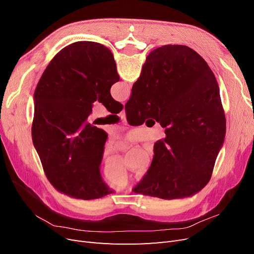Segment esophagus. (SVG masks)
<instances>
[{
  "mask_svg": "<svg viewBox=\"0 0 254 254\" xmlns=\"http://www.w3.org/2000/svg\"><path fill=\"white\" fill-rule=\"evenodd\" d=\"M120 117H121L123 120H126V111H125V109H123V110L120 112Z\"/></svg>",
  "mask_w": 254,
  "mask_h": 254,
  "instance_id": "1",
  "label": "esophagus"
}]
</instances>
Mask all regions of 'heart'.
Returning a JSON list of instances; mask_svg holds the SVG:
<instances>
[{"instance_id":"1","label":"heart","mask_w":254,"mask_h":254,"mask_svg":"<svg viewBox=\"0 0 254 254\" xmlns=\"http://www.w3.org/2000/svg\"><path fill=\"white\" fill-rule=\"evenodd\" d=\"M104 177L107 183L114 189H124L129 182L128 174L123 165L113 168H105Z\"/></svg>"}]
</instances>
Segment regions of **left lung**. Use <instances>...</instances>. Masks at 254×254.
Segmentation results:
<instances>
[{"label":"left lung","mask_w":254,"mask_h":254,"mask_svg":"<svg viewBox=\"0 0 254 254\" xmlns=\"http://www.w3.org/2000/svg\"><path fill=\"white\" fill-rule=\"evenodd\" d=\"M119 80L109 49L78 41L51 60L38 82L33 142L45 176L61 193L83 200L113 193L99 168L108 134L87 119L95 102L111 113L122 111L110 94Z\"/></svg>","instance_id":"1"}]
</instances>
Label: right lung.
Segmentation results:
<instances>
[{
    "label": "right lung",
    "mask_w": 254,
    "mask_h": 254,
    "mask_svg": "<svg viewBox=\"0 0 254 254\" xmlns=\"http://www.w3.org/2000/svg\"><path fill=\"white\" fill-rule=\"evenodd\" d=\"M125 110L131 125L152 118L166 134L153 146L134 193L177 199L206 186L225 141L226 117L216 78L198 53L179 44L153 50Z\"/></svg>",
    "instance_id": "right-lung-1"
}]
</instances>
